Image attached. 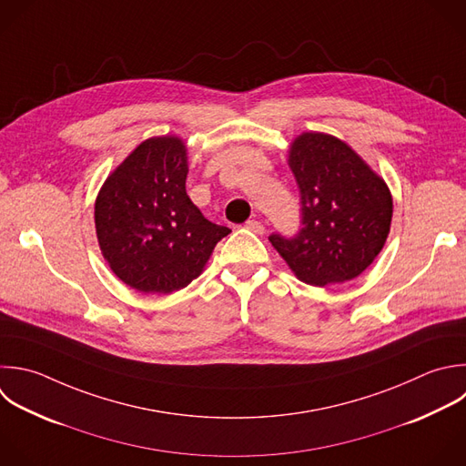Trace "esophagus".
Returning a JSON list of instances; mask_svg holds the SVG:
<instances>
[{
	"mask_svg": "<svg viewBox=\"0 0 466 466\" xmlns=\"http://www.w3.org/2000/svg\"><path fill=\"white\" fill-rule=\"evenodd\" d=\"M246 229H249V231H253V233H257V235H262V233H266V228H264V224L260 222V220H248L246 222V226H244Z\"/></svg>",
	"mask_w": 466,
	"mask_h": 466,
	"instance_id": "esophagus-1",
	"label": "esophagus"
}]
</instances>
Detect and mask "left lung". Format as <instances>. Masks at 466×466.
I'll use <instances>...</instances> for the list:
<instances>
[{"mask_svg":"<svg viewBox=\"0 0 466 466\" xmlns=\"http://www.w3.org/2000/svg\"><path fill=\"white\" fill-rule=\"evenodd\" d=\"M289 167L300 191V228L293 237L273 233L269 242L306 284L355 279L390 231L386 184L350 146L322 133H304L291 144Z\"/></svg>","mask_w":466,"mask_h":466,"instance_id":"obj_1","label":"left lung"}]
</instances>
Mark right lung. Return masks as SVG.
<instances>
[{"mask_svg": "<svg viewBox=\"0 0 466 466\" xmlns=\"http://www.w3.org/2000/svg\"><path fill=\"white\" fill-rule=\"evenodd\" d=\"M187 155L177 137L142 142L106 180L95 206L100 249L142 293H173L197 279L229 228L209 222L186 193Z\"/></svg>", "mask_w": 466, "mask_h": 466, "instance_id": "right-lung-1", "label": "right lung"}]
</instances>
